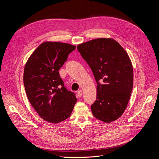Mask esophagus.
I'll return each mask as SVG.
<instances>
[{"label":"esophagus","mask_w":159,"mask_h":159,"mask_svg":"<svg viewBox=\"0 0 159 159\" xmlns=\"http://www.w3.org/2000/svg\"><path fill=\"white\" fill-rule=\"evenodd\" d=\"M77 96L79 97V98H81L82 96V91L81 90H78L77 91Z\"/></svg>","instance_id":"obj_1"}]
</instances>
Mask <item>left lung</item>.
<instances>
[{"mask_svg": "<svg viewBox=\"0 0 159 159\" xmlns=\"http://www.w3.org/2000/svg\"><path fill=\"white\" fill-rule=\"evenodd\" d=\"M91 69L97 85L93 116L105 123L118 119L129 100L133 84V66L121 45L111 38H98L77 46Z\"/></svg>", "mask_w": 159, "mask_h": 159, "instance_id": "left-lung-1", "label": "left lung"}]
</instances>
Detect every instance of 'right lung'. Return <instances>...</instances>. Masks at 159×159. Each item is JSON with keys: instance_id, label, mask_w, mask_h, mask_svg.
<instances>
[{"instance_id": "add662e5", "label": "right lung", "mask_w": 159, "mask_h": 159, "mask_svg": "<svg viewBox=\"0 0 159 159\" xmlns=\"http://www.w3.org/2000/svg\"><path fill=\"white\" fill-rule=\"evenodd\" d=\"M75 48L68 43L44 42L25 65L23 81L28 100L39 116L51 123L69 118L77 102L58 72Z\"/></svg>"}]
</instances>
